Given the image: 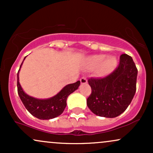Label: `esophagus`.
<instances>
[{"label": "esophagus", "instance_id": "obj_1", "mask_svg": "<svg viewBox=\"0 0 153 153\" xmlns=\"http://www.w3.org/2000/svg\"><path fill=\"white\" fill-rule=\"evenodd\" d=\"M80 81L81 82L82 84H84V83H86L87 82V78L85 76H82L81 77V78L80 79Z\"/></svg>", "mask_w": 153, "mask_h": 153}]
</instances>
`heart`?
I'll use <instances>...</instances> for the list:
<instances>
[{
	"mask_svg": "<svg viewBox=\"0 0 153 153\" xmlns=\"http://www.w3.org/2000/svg\"><path fill=\"white\" fill-rule=\"evenodd\" d=\"M117 60L114 56L106 57L104 54H96L88 59V65L93 69L98 68V73L100 75H106L115 68Z\"/></svg>",
	"mask_w": 153,
	"mask_h": 153,
	"instance_id": "heart-1",
	"label": "heart"
}]
</instances>
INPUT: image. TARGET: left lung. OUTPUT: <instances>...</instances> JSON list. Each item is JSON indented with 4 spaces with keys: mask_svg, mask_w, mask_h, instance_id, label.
<instances>
[{
    "mask_svg": "<svg viewBox=\"0 0 153 153\" xmlns=\"http://www.w3.org/2000/svg\"><path fill=\"white\" fill-rule=\"evenodd\" d=\"M137 68L131 57L122 54L114 71L101 78H88L91 94L88 107L99 117L114 118L127 108L136 92Z\"/></svg>",
    "mask_w": 153,
    "mask_h": 153,
    "instance_id": "obj_1",
    "label": "left lung"
}]
</instances>
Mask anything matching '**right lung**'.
Instances as JSON below:
<instances>
[{
  "label": "right lung",
  "instance_id": "right-lung-1",
  "mask_svg": "<svg viewBox=\"0 0 153 153\" xmlns=\"http://www.w3.org/2000/svg\"><path fill=\"white\" fill-rule=\"evenodd\" d=\"M19 72L17 73V90L19 97L24 103V106L31 115L43 120L55 118L60 115L65 108L67 105L66 101L68 96L77 90L80 84V82L78 80L76 82L65 86L60 92H59L54 97L45 100L36 99L28 96L22 90L19 82Z\"/></svg>",
  "mask_w": 153,
  "mask_h": 153
}]
</instances>
